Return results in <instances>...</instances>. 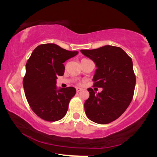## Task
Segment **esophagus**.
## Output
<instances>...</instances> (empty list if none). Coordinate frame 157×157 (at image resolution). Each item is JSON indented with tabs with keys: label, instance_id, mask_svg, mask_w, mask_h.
I'll return each instance as SVG.
<instances>
[{
	"label": "esophagus",
	"instance_id": "esophagus-1",
	"mask_svg": "<svg viewBox=\"0 0 157 157\" xmlns=\"http://www.w3.org/2000/svg\"><path fill=\"white\" fill-rule=\"evenodd\" d=\"M76 91H77V92H79V91H81V89L79 88V87H77V88H76Z\"/></svg>",
	"mask_w": 157,
	"mask_h": 157
}]
</instances>
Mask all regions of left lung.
<instances>
[{
	"label": "left lung",
	"mask_w": 157,
	"mask_h": 157,
	"mask_svg": "<svg viewBox=\"0 0 157 157\" xmlns=\"http://www.w3.org/2000/svg\"><path fill=\"white\" fill-rule=\"evenodd\" d=\"M80 52L97 66L94 86L103 89L97 94L93 89H87L90 95L84 102L86 115L98 124L111 123L125 111L132 100L136 85L132 60L120 47L109 45Z\"/></svg>",
	"instance_id": "8db88e82"
}]
</instances>
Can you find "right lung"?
<instances>
[{
	"mask_svg": "<svg viewBox=\"0 0 157 157\" xmlns=\"http://www.w3.org/2000/svg\"><path fill=\"white\" fill-rule=\"evenodd\" d=\"M78 54L55 44H41L26 63L23 81L26 99L32 110L43 120L57 121L66 114L76 89L72 86L57 89L56 79L64 73L63 63Z\"/></svg>",
	"mask_w": 157,
	"mask_h": 157,
	"instance_id": "right-lung-1",
	"label": "right lung"
}]
</instances>
